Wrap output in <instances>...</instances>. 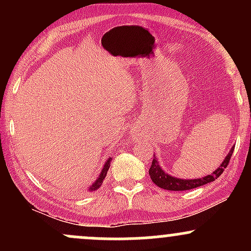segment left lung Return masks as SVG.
Wrapping results in <instances>:
<instances>
[{"mask_svg":"<svg viewBox=\"0 0 251 251\" xmlns=\"http://www.w3.org/2000/svg\"><path fill=\"white\" fill-rule=\"evenodd\" d=\"M234 148L235 146H232V148L230 149L229 153H227L226 157L224 158V160L222 162L221 165L218 166L211 175L204 176V177L201 178H196V179H183V178H177L166 174V172L162 169L159 160H158V158H155L154 154L153 160H152L151 164V168L149 170V175L155 185L159 186V188L162 189L170 190V191H185V190L196 189L198 188V186H203L205 185V184L211 183V181L217 179V178L223 174L224 169H226L227 164H229L230 158H231L232 152H234Z\"/></svg>","mask_w":251,"mask_h":251,"instance_id":"8db88e82","label":"left lung"}]
</instances>
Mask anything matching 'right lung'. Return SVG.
I'll use <instances>...</instances> for the list:
<instances>
[{"label":"right lung","instance_id":"add662e5","mask_svg":"<svg viewBox=\"0 0 251 251\" xmlns=\"http://www.w3.org/2000/svg\"><path fill=\"white\" fill-rule=\"evenodd\" d=\"M111 162H112V158H107V160H106L105 164H103L102 170H101V172H100L99 177L97 178V180L94 181V183L92 184L91 186H89L88 191H96V190H98V189L100 188V186H101L102 181H103V179H105L106 175H107V171H108L109 166H111Z\"/></svg>","mask_w":251,"mask_h":251}]
</instances>
